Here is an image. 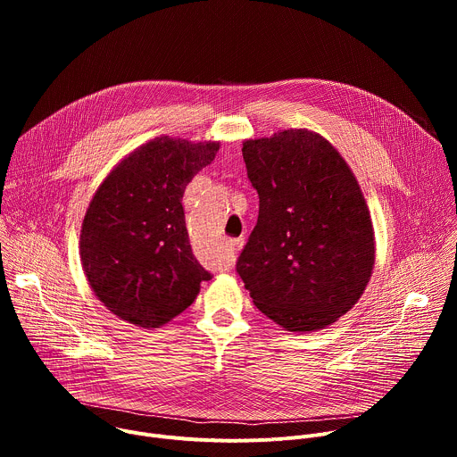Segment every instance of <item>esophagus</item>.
Returning <instances> with one entry per match:
<instances>
[{
  "label": "esophagus",
  "instance_id": "1",
  "mask_svg": "<svg viewBox=\"0 0 457 457\" xmlns=\"http://www.w3.org/2000/svg\"><path fill=\"white\" fill-rule=\"evenodd\" d=\"M242 244H244V240H242V238H235V240H231V247H233V249H238Z\"/></svg>",
  "mask_w": 457,
  "mask_h": 457
}]
</instances>
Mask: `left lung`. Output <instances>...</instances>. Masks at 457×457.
Masks as SVG:
<instances>
[{
  "instance_id": "1",
  "label": "left lung",
  "mask_w": 457,
  "mask_h": 457,
  "mask_svg": "<svg viewBox=\"0 0 457 457\" xmlns=\"http://www.w3.org/2000/svg\"><path fill=\"white\" fill-rule=\"evenodd\" d=\"M258 220L237 271L253 303L291 333L335 323L363 295L374 229L360 184L323 136L280 129L242 145Z\"/></svg>"
}]
</instances>
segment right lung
Here are the masks:
<instances>
[{
    "label": "right lung",
    "instance_id": "obj_1",
    "mask_svg": "<svg viewBox=\"0 0 457 457\" xmlns=\"http://www.w3.org/2000/svg\"><path fill=\"white\" fill-rule=\"evenodd\" d=\"M220 143L155 137L104 177L79 237L83 271L103 305L157 329L187 309L212 275L193 256L182 195Z\"/></svg>",
    "mask_w": 457,
    "mask_h": 457
}]
</instances>
